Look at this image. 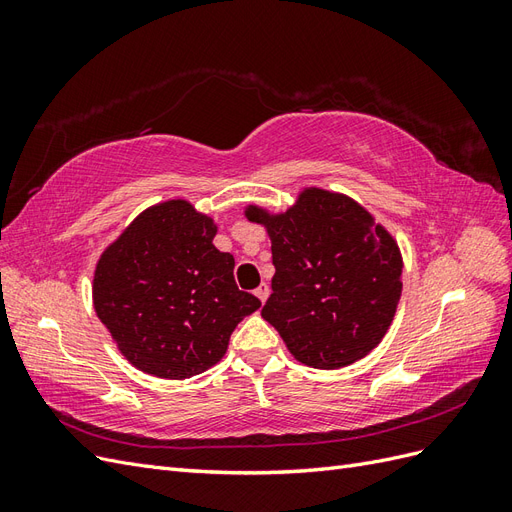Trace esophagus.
I'll list each match as a JSON object with an SVG mask.
<instances>
[{
    "instance_id": "obj_1",
    "label": "esophagus",
    "mask_w": 512,
    "mask_h": 512,
    "mask_svg": "<svg viewBox=\"0 0 512 512\" xmlns=\"http://www.w3.org/2000/svg\"><path fill=\"white\" fill-rule=\"evenodd\" d=\"M254 294H256V297H258L262 303H265L267 297H269V286H267V284H260V286L254 290Z\"/></svg>"
}]
</instances>
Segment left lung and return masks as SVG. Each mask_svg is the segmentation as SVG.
<instances>
[{
  "label": "left lung",
  "mask_w": 512,
  "mask_h": 512,
  "mask_svg": "<svg viewBox=\"0 0 512 512\" xmlns=\"http://www.w3.org/2000/svg\"><path fill=\"white\" fill-rule=\"evenodd\" d=\"M269 232L275 275L262 318L294 359L339 369L363 359L389 331L401 297L397 241L350 196L305 188L284 213L250 205Z\"/></svg>",
  "instance_id": "8db88e82"
}]
</instances>
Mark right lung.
Here are the masks:
<instances>
[{"mask_svg": "<svg viewBox=\"0 0 512 512\" xmlns=\"http://www.w3.org/2000/svg\"><path fill=\"white\" fill-rule=\"evenodd\" d=\"M218 226L183 198L145 209L102 252L94 307L121 354L145 374L185 380L226 354L260 301L235 284Z\"/></svg>", "mask_w": 512, "mask_h": 512, "instance_id": "obj_1", "label": "right lung"}]
</instances>
